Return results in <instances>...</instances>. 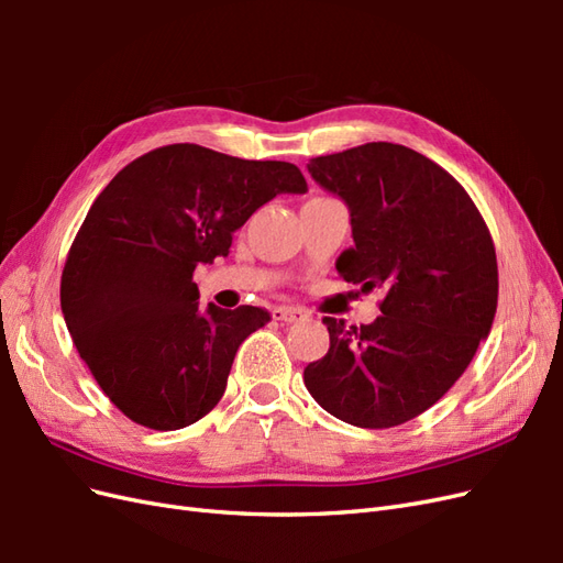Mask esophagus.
<instances>
[{"label": "esophagus", "mask_w": 563, "mask_h": 563, "mask_svg": "<svg viewBox=\"0 0 563 563\" xmlns=\"http://www.w3.org/2000/svg\"><path fill=\"white\" fill-rule=\"evenodd\" d=\"M272 317H275L277 321H284V323H296V321H302L305 317H308V312L300 308H275L272 310Z\"/></svg>", "instance_id": "obj_1"}]
</instances>
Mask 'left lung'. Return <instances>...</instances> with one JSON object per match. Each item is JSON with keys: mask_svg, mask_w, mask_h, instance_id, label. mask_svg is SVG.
<instances>
[{"mask_svg": "<svg viewBox=\"0 0 563 563\" xmlns=\"http://www.w3.org/2000/svg\"><path fill=\"white\" fill-rule=\"evenodd\" d=\"M308 172L350 211L354 244L338 272L385 300L362 327L323 317L331 347L305 368V387L343 422L395 428L444 397L488 338L496 249L463 185L411 147L366 143Z\"/></svg>", "mask_w": 563, "mask_h": 563, "instance_id": "obj_1", "label": "left lung"}]
</instances>
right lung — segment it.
<instances>
[{"mask_svg":"<svg viewBox=\"0 0 563 563\" xmlns=\"http://www.w3.org/2000/svg\"><path fill=\"white\" fill-rule=\"evenodd\" d=\"M305 190L288 162L178 143L131 162L98 195L67 255L60 308L84 364L126 418L168 432L220 401L236 350L269 312L201 308L192 272L228 255L263 203Z\"/></svg>","mask_w":563,"mask_h":563,"instance_id":"add662e5","label":"right lung"}]
</instances>
